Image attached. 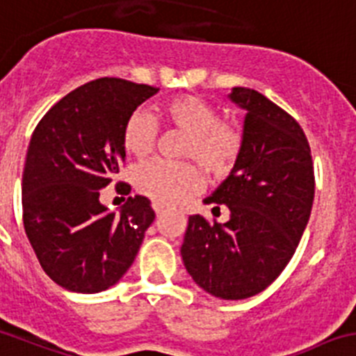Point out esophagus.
Returning a JSON list of instances; mask_svg holds the SVG:
<instances>
[{"label": "esophagus", "mask_w": 356, "mask_h": 356, "mask_svg": "<svg viewBox=\"0 0 356 356\" xmlns=\"http://www.w3.org/2000/svg\"><path fill=\"white\" fill-rule=\"evenodd\" d=\"M152 208H154V211L157 213V216L161 215L162 211H164V204H161V202H155L154 201V202H152Z\"/></svg>", "instance_id": "obj_1"}]
</instances>
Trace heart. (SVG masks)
Here are the masks:
<instances>
[{
  "label": "heart",
  "instance_id": "b5f03b06",
  "mask_svg": "<svg viewBox=\"0 0 356 356\" xmlns=\"http://www.w3.org/2000/svg\"><path fill=\"white\" fill-rule=\"evenodd\" d=\"M162 120L185 133L181 154L204 164L215 176H225L234 168L245 145L243 127L234 120L218 118L215 108L197 96H180L161 108ZM157 122L148 111L136 110L124 127V147L143 159L154 152ZM136 188L152 201L178 206L202 188L204 178L197 165L188 162L150 161L134 175Z\"/></svg>",
  "mask_w": 356,
  "mask_h": 356
}]
</instances>
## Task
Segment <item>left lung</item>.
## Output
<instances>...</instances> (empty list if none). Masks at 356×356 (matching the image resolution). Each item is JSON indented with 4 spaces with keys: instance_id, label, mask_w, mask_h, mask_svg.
<instances>
[{
    "instance_id": "1",
    "label": "left lung",
    "mask_w": 356,
    "mask_h": 356,
    "mask_svg": "<svg viewBox=\"0 0 356 356\" xmlns=\"http://www.w3.org/2000/svg\"><path fill=\"white\" fill-rule=\"evenodd\" d=\"M246 110L245 145L227 180L204 199L231 218L188 216L181 245L185 269L211 296L248 299L266 290L296 253L314 199L311 148L292 115L260 92L234 87ZM213 208V209H215Z\"/></svg>"
}]
</instances>
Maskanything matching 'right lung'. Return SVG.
Segmentation results:
<instances>
[{"mask_svg":"<svg viewBox=\"0 0 356 356\" xmlns=\"http://www.w3.org/2000/svg\"><path fill=\"white\" fill-rule=\"evenodd\" d=\"M157 92L129 80H92L54 104L33 133L22 172L24 229L43 270L70 292L113 286L154 222L143 195L115 213L99 194L125 159V122Z\"/></svg>","mask_w":356,"mask_h":356,"instance_id":"right-lung-1","label":"right lung"}]
</instances>
